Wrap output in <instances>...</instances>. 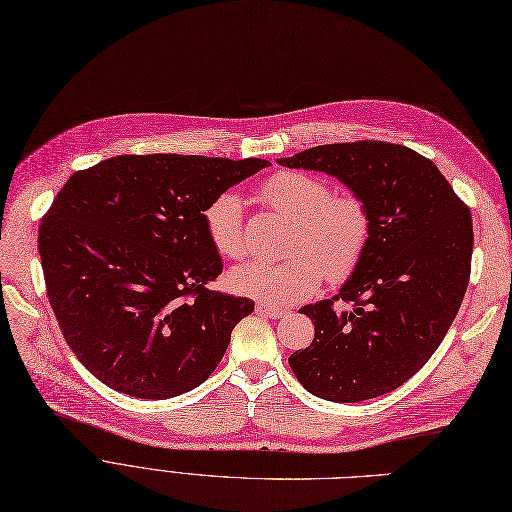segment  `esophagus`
<instances>
[{
	"label": "esophagus",
	"instance_id": "obj_1",
	"mask_svg": "<svg viewBox=\"0 0 512 512\" xmlns=\"http://www.w3.org/2000/svg\"><path fill=\"white\" fill-rule=\"evenodd\" d=\"M256 312H258V314H264V316H271V319H281V316L287 314L285 308H277V306L264 304V302H258V304H256Z\"/></svg>",
	"mask_w": 512,
	"mask_h": 512
}]
</instances>
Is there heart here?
<instances>
[{
  "label": "heart",
  "mask_w": 512,
  "mask_h": 512,
  "mask_svg": "<svg viewBox=\"0 0 512 512\" xmlns=\"http://www.w3.org/2000/svg\"><path fill=\"white\" fill-rule=\"evenodd\" d=\"M266 206L294 221L289 258L252 260L231 271L229 283L243 296L269 304H294L327 279L348 277L364 256L371 237V214L354 193H333L329 183L302 170H279L260 185ZM204 231L216 254L237 260L246 254L241 200L216 196L202 214Z\"/></svg>",
  "instance_id": "heart-1"
}]
</instances>
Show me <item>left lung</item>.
Segmentation results:
<instances>
[{
    "label": "left lung",
    "instance_id": "left-lung-1",
    "mask_svg": "<svg viewBox=\"0 0 512 512\" xmlns=\"http://www.w3.org/2000/svg\"><path fill=\"white\" fill-rule=\"evenodd\" d=\"M346 183L371 214V237L331 300L302 306L314 323L289 367L310 394L360 402L392 392L440 348L471 277L473 221L437 166L406 145H316L277 160Z\"/></svg>",
    "mask_w": 512,
    "mask_h": 512
}]
</instances>
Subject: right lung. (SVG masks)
I'll use <instances>...</instances> for the list:
<instances>
[{
	"label": "right lung",
	"mask_w": 512,
	"mask_h": 512,
	"mask_svg": "<svg viewBox=\"0 0 512 512\" xmlns=\"http://www.w3.org/2000/svg\"><path fill=\"white\" fill-rule=\"evenodd\" d=\"M266 160L114 156L79 170L39 227V256L60 331L83 367L135 398L204 383L254 302L208 289L223 260L204 208Z\"/></svg>",
	"instance_id": "add662e5"
}]
</instances>
